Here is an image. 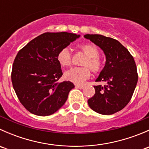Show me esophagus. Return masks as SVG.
Wrapping results in <instances>:
<instances>
[{"mask_svg":"<svg viewBox=\"0 0 149 149\" xmlns=\"http://www.w3.org/2000/svg\"><path fill=\"white\" fill-rule=\"evenodd\" d=\"M76 87L78 88H80V89H82V88H84L83 85H76Z\"/></svg>","mask_w":149,"mask_h":149,"instance_id":"obj_1","label":"esophagus"}]
</instances>
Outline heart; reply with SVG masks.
I'll return each instance as SVG.
<instances>
[{"label":"heart","instance_id":"1","mask_svg":"<svg viewBox=\"0 0 149 149\" xmlns=\"http://www.w3.org/2000/svg\"><path fill=\"white\" fill-rule=\"evenodd\" d=\"M80 49L87 56L83 63L84 66L89 68L93 72L100 71L102 67V63L99 58L100 52L98 48L92 44H84ZM58 61L62 66H68L71 63V55L70 49L64 47L59 51L58 54ZM90 76L89 69L86 67L73 68L65 73V78L68 81L77 84H81Z\"/></svg>","mask_w":149,"mask_h":149}]
</instances>
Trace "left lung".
I'll return each instance as SVG.
<instances>
[{
    "instance_id": "left-lung-1",
    "label": "left lung",
    "mask_w": 149,
    "mask_h": 149,
    "mask_svg": "<svg viewBox=\"0 0 149 149\" xmlns=\"http://www.w3.org/2000/svg\"><path fill=\"white\" fill-rule=\"evenodd\" d=\"M102 49L106 58L104 67L94 86L95 94L88 100L92 110L102 115H112L120 111L128 104L138 82L137 68L133 56L118 40L100 34H85Z\"/></svg>"
}]
</instances>
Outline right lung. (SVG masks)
I'll return each mask as SVG.
<instances>
[{
  "label": "right lung",
  "mask_w": 149,
  "mask_h": 149,
  "mask_svg": "<svg viewBox=\"0 0 149 149\" xmlns=\"http://www.w3.org/2000/svg\"><path fill=\"white\" fill-rule=\"evenodd\" d=\"M80 37L68 32H46L24 47L13 64L11 81L23 106L31 113L48 116L55 113L67 100L74 84L58 82L62 76L58 54Z\"/></svg>",
  "instance_id": "right-lung-1"
}]
</instances>
